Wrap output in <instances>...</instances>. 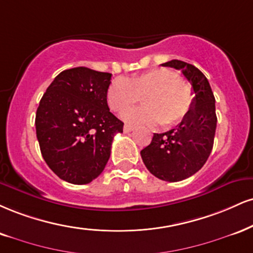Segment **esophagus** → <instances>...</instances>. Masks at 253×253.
Returning a JSON list of instances; mask_svg holds the SVG:
<instances>
[{
	"instance_id": "esophagus-1",
	"label": "esophagus",
	"mask_w": 253,
	"mask_h": 253,
	"mask_svg": "<svg viewBox=\"0 0 253 253\" xmlns=\"http://www.w3.org/2000/svg\"><path fill=\"white\" fill-rule=\"evenodd\" d=\"M135 127L134 126H130V125H125L124 126V132L125 133H129V132H132L133 129H134Z\"/></svg>"
}]
</instances>
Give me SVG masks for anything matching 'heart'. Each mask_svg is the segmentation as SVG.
Returning <instances> with one entry per match:
<instances>
[{
    "instance_id": "b5f03b06",
    "label": "heart",
    "mask_w": 253,
    "mask_h": 253,
    "mask_svg": "<svg viewBox=\"0 0 253 253\" xmlns=\"http://www.w3.org/2000/svg\"><path fill=\"white\" fill-rule=\"evenodd\" d=\"M140 97L145 106L125 113L128 123L148 126L159 123L169 128L184 120L193 105L191 87L169 68L152 69L129 79L117 78L106 93L109 107L120 114L132 108Z\"/></svg>"
}]
</instances>
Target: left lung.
Listing matches in <instances>:
<instances>
[{
  "label": "left lung",
  "instance_id": "8db88e82",
  "mask_svg": "<svg viewBox=\"0 0 253 253\" xmlns=\"http://www.w3.org/2000/svg\"><path fill=\"white\" fill-rule=\"evenodd\" d=\"M181 71L193 88V105L181 123L165 133H154L140 152L145 166L161 180L180 181L197 173L213 147L217 128L215 99L208 79L197 67L180 60L163 63Z\"/></svg>",
  "mask_w": 253,
  "mask_h": 253
}]
</instances>
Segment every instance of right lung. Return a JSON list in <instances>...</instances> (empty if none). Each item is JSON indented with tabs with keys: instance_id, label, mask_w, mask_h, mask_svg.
<instances>
[{
	"instance_id": "add662e5",
	"label": "right lung",
	"mask_w": 253,
	"mask_h": 253,
	"mask_svg": "<svg viewBox=\"0 0 253 253\" xmlns=\"http://www.w3.org/2000/svg\"><path fill=\"white\" fill-rule=\"evenodd\" d=\"M111 73L86 67L61 72L36 111L40 150L60 179L75 185L93 181L105 169L124 123L111 113L106 99Z\"/></svg>"
}]
</instances>
